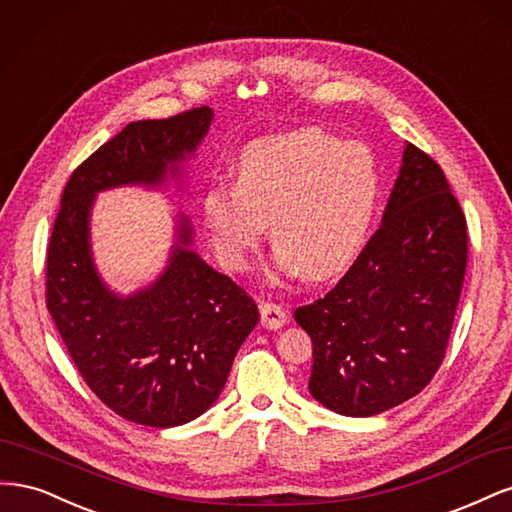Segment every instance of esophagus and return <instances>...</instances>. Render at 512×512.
Returning a JSON list of instances; mask_svg holds the SVG:
<instances>
[{
	"mask_svg": "<svg viewBox=\"0 0 512 512\" xmlns=\"http://www.w3.org/2000/svg\"><path fill=\"white\" fill-rule=\"evenodd\" d=\"M260 324L269 331L284 327V324H286L284 307L277 305V303H271V301L260 303Z\"/></svg>",
	"mask_w": 512,
	"mask_h": 512,
	"instance_id": "34e87169",
	"label": "esophagus"
}]
</instances>
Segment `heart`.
<instances>
[{
    "mask_svg": "<svg viewBox=\"0 0 512 512\" xmlns=\"http://www.w3.org/2000/svg\"><path fill=\"white\" fill-rule=\"evenodd\" d=\"M380 194V164L367 145L301 128L247 145L237 181L207 188L203 215L228 269L245 267L269 220L275 269L322 280L361 252Z\"/></svg>",
    "mask_w": 512,
    "mask_h": 512,
    "instance_id": "heart-1",
    "label": "heart"
}]
</instances>
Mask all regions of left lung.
<instances>
[{"mask_svg": "<svg viewBox=\"0 0 512 512\" xmlns=\"http://www.w3.org/2000/svg\"><path fill=\"white\" fill-rule=\"evenodd\" d=\"M466 265V215L440 164L408 143L382 226L333 290L294 312L314 344V399L374 416L421 393L444 361Z\"/></svg>", "mask_w": 512, "mask_h": 512, "instance_id": "8db88e82", "label": "left lung"}]
</instances>
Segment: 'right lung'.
I'll list each match as a JSON object with an SVG mask.
<instances>
[{
  "label": "right lung",
  "instance_id": "right-lung-1",
  "mask_svg": "<svg viewBox=\"0 0 512 512\" xmlns=\"http://www.w3.org/2000/svg\"><path fill=\"white\" fill-rule=\"evenodd\" d=\"M209 106L132 121L70 175L46 250V307L83 380L126 421L175 427L220 397L235 354L258 322L241 286L211 269L179 220L166 271L130 297L108 290L89 250L94 196L117 185H160L211 126Z\"/></svg>",
  "mask_w": 512,
  "mask_h": 512
}]
</instances>
